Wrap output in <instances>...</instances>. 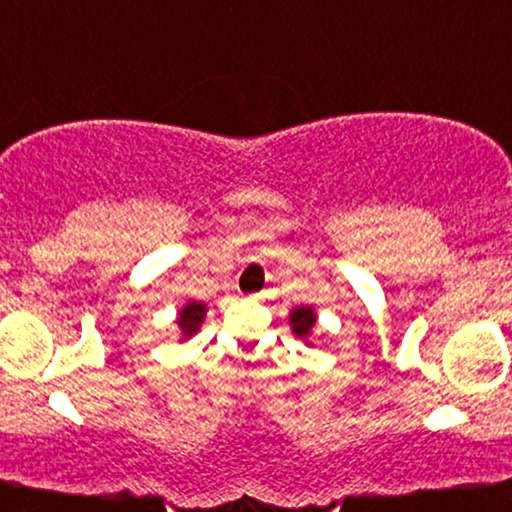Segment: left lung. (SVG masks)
<instances>
[{"label": "left lung", "instance_id": "8db88e82", "mask_svg": "<svg viewBox=\"0 0 512 512\" xmlns=\"http://www.w3.org/2000/svg\"><path fill=\"white\" fill-rule=\"evenodd\" d=\"M317 324V312L312 310V307H296V310H291V331L293 335H298V338H310L312 328Z\"/></svg>", "mask_w": 512, "mask_h": 512}]
</instances>
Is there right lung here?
I'll use <instances>...</instances> for the list:
<instances>
[{
	"mask_svg": "<svg viewBox=\"0 0 512 512\" xmlns=\"http://www.w3.org/2000/svg\"><path fill=\"white\" fill-rule=\"evenodd\" d=\"M205 314H207V305L198 303V300H191V303H186L184 307H181L179 319H177L181 340L193 338V335L200 331L202 321H205Z\"/></svg>",
	"mask_w": 512,
	"mask_h": 512,
	"instance_id": "right-lung-1",
	"label": "right lung"
}]
</instances>
